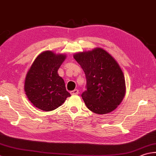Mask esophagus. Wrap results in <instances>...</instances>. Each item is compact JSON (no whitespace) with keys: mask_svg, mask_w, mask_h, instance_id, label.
<instances>
[{"mask_svg":"<svg viewBox=\"0 0 156 156\" xmlns=\"http://www.w3.org/2000/svg\"><path fill=\"white\" fill-rule=\"evenodd\" d=\"M70 94H72V95H77V94H79V90L75 89L73 91H70Z\"/></svg>","mask_w":156,"mask_h":156,"instance_id":"34e87169","label":"esophagus"}]
</instances>
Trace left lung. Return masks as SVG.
I'll list each match as a JSON object with an SVG mask.
<instances>
[{
	"label": "left lung",
	"mask_w": 156,
	"mask_h": 156,
	"mask_svg": "<svg viewBox=\"0 0 156 156\" xmlns=\"http://www.w3.org/2000/svg\"><path fill=\"white\" fill-rule=\"evenodd\" d=\"M73 57L86 74L87 90L81 96L87 107L96 114L115 109L126 93L125 78L117 61L100 48L79 52Z\"/></svg>",
	"instance_id": "left-lung-1"
}]
</instances>
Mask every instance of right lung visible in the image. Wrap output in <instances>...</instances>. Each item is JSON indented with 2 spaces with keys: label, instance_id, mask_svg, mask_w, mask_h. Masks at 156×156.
Wrapping results in <instances>:
<instances>
[{
  "label": "right lung",
  "instance_id": "add662e5",
  "mask_svg": "<svg viewBox=\"0 0 156 156\" xmlns=\"http://www.w3.org/2000/svg\"><path fill=\"white\" fill-rule=\"evenodd\" d=\"M65 54L51 51L42 52L36 58L26 74V94L34 107L43 111H51L62 105L67 97L64 79L58 74Z\"/></svg>",
  "mask_w": 156,
  "mask_h": 156
}]
</instances>
